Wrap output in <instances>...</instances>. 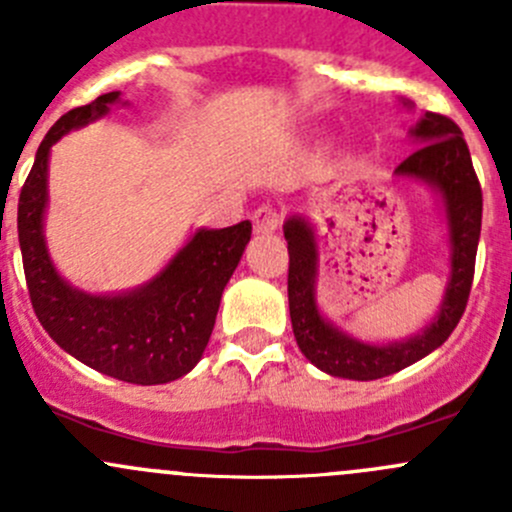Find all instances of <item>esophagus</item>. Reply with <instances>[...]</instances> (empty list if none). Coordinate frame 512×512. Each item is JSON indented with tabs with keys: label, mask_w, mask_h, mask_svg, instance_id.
I'll list each match as a JSON object with an SVG mask.
<instances>
[{
	"label": "esophagus",
	"mask_w": 512,
	"mask_h": 512,
	"mask_svg": "<svg viewBox=\"0 0 512 512\" xmlns=\"http://www.w3.org/2000/svg\"><path fill=\"white\" fill-rule=\"evenodd\" d=\"M280 220L282 215L275 205H260L252 213V227H255L257 235H270V232H275L280 227Z\"/></svg>",
	"instance_id": "esophagus-1"
}]
</instances>
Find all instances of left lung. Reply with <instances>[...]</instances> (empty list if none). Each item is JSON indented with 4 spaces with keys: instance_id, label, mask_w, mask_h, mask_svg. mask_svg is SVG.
<instances>
[{
    "instance_id": "8db88e82",
    "label": "left lung",
    "mask_w": 512,
    "mask_h": 512,
    "mask_svg": "<svg viewBox=\"0 0 512 512\" xmlns=\"http://www.w3.org/2000/svg\"><path fill=\"white\" fill-rule=\"evenodd\" d=\"M414 136L423 143L404 163L396 175H409L431 183L441 190L446 205L448 227H451V282L438 317L404 344L371 347L347 334L329 327L314 302V272H317V245L309 225L302 218H289L285 223V240L289 252L287 294L289 317H292L294 339L302 354L317 369L332 376L354 381H371L406 369L414 361L441 347L466 312L471 297L476 252L483 218V190H480L471 151L456 121L441 113L428 111L414 128Z\"/></svg>"
}]
</instances>
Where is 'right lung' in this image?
Instances as JSON below:
<instances>
[{"label":"right lung","mask_w":512,"mask_h":512,"mask_svg":"<svg viewBox=\"0 0 512 512\" xmlns=\"http://www.w3.org/2000/svg\"><path fill=\"white\" fill-rule=\"evenodd\" d=\"M118 91L71 108L41 141L19 193V247L34 314L64 352L128 384H168L203 356L227 280L250 242L252 223L200 230L151 282L131 294L89 297L56 275L46 255L41 218L46 208L49 148L66 131L108 111Z\"/></svg>","instance_id":"1"}]
</instances>
